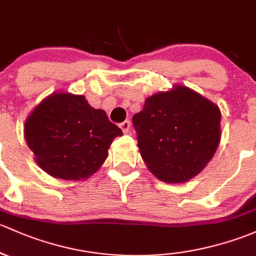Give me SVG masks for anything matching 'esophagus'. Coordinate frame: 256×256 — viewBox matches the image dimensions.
Listing matches in <instances>:
<instances>
[{"instance_id": "esophagus-1", "label": "esophagus", "mask_w": 256, "mask_h": 256, "mask_svg": "<svg viewBox=\"0 0 256 256\" xmlns=\"http://www.w3.org/2000/svg\"><path fill=\"white\" fill-rule=\"evenodd\" d=\"M120 128L122 129L123 133L128 134L129 133V129H130V122H129V120H124V122L120 123Z\"/></svg>"}]
</instances>
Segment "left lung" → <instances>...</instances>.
<instances>
[{"label": "left lung", "instance_id": "obj_1", "mask_svg": "<svg viewBox=\"0 0 256 256\" xmlns=\"http://www.w3.org/2000/svg\"><path fill=\"white\" fill-rule=\"evenodd\" d=\"M133 126L148 168L168 184L198 175L220 140L218 106L181 85L148 97Z\"/></svg>", "mask_w": 256, "mask_h": 256}]
</instances>
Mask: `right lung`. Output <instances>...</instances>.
<instances>
[{"label": "right lung", "mask_w": 256, "mask_h": 256, "mask_svg": "<svg viewBox=\"0 0 256 256\" xmlns=\"http://www.w3.org/2000/svg\"><path fill=\"white\" fill-rule=\"evenodd\" d=\"M120 128L104 110H94L82 94L55 92L44 98L24 124V138L46 174L62 180H85L108 155Z\"/></svg>", "instance_id": "obj_1"}]
</instances>
